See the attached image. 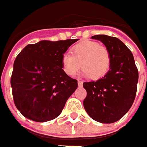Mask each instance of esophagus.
<instances>
[{"instance_id":"obj_1","label":"esophagus","mask_w":147,"mask_h":147,"mask_svg":"<svg viewBox=\"0 0 147 147\" xmlns=\"http://www.w3.org/2000/svg\"><path fill=\"white\" fill-rule=\"evenodd\" d=\"M78 86H79V87H81V86H82V82H81V81H78Z\"/></svg>"}]
</instances>
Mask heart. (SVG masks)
Wrapping results in <instances>:
<instances>
[{
    "mask_svg": "<svg viewBox=\"0 0 147 147\" xmlns=\"http://www.w3.org/2000/svg\"><path fill=\"white\" fill-rule=\"evenodd\" d=\"M70 52L71 55L65 53L61 57L62 69L68 76H74L82 66V76L99 79L110 69V51L97 42L85 41L78 43L72 47Z\"/></svg>",
    "mask_w": 147,
    "mask_h": 147,
    "instance_id": "heart-1",
    "label": "heart"
}]
</instances>
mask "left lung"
<instances>
[{"label": "left lung", "mask_w": 147, "mask_h": 147, "mask_svg": "<svg viewBox=\"0 0 147 147\" xmlns=\"http://www.w3.org/2000/svg\"><path fill=\"white\" fill-rule=\"evenodd\" d=\"M109 50L111 65L108 73L96 82H83L87 96L83 106L92 119L102 123L118 121L129 110L137 93L138 71L133 53L119 38L96 35Z\"/></svg>", "instance_id": "obj_1"}]
</instances>
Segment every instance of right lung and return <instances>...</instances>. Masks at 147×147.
Instances as JSON below:
<instances>
[{
    "label": "right lung",
    "mask_w": 147,
    "mask_h": 147,
    "mask_svg": "<svg viewBox=\"0 0 147 147\" xmlns=\"http://www.w3.org/2000/svg\"><path fill=\"white\" fill-rule=\"evenodd\" d=\"M78 39L28 44L14 63L10 84L16 108L36 122L52 120L60 115L78 81L63 71L61 57Z\"/></svg>",
    "instance_id": "right-lung-1"
}]
</instances>
